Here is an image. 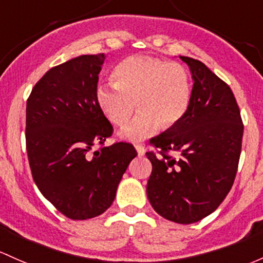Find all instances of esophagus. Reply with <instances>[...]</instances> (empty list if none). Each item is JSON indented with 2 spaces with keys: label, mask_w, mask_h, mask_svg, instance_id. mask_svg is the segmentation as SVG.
Segmentation results:
<instances>
[{
  "label": "esophagus",
  "mask_w": 263,
  "mask_h": 263,
  "mask_svg": "<svg viewBox=\"0 0 263 263\" xmlns=\"http://www.w3.org/2000/svg\"><path fill=\"white\" fill-rule=\"evenodd\" d=\"M135 147H136V151L137 154H139V156H143V155H145V148H143L142 145H136Z\"/></svg>",
  "instance_id": "esophagus-1"
}]
</instances>
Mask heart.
<instances>
[{
    "label": "heart",
    "mask_w": 263,
    "mask_h": 263,
    "mask_svg": "<svg viewBox=\"0 0 263 263\" xmlns=\"http://www.w3.org/2000/svg\"><path fill=\"white\" fill-rule=\"evenodd\" d=\"M115 84L98 85L96 102L112 123L124 126L140 108L121 136L132 141L146 139L162 126L170 128L184 118L190 103V79L179 63L151 57H129L112 73Z\"/></svg>",
    "instance_id": "b5f03b06"
}]
</instances>
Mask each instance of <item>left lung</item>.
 Segmentation results:
<instances>
[{"instance_id": "obj_1", "label": "left lung", "mask_w": 263, "mask_h": 263, "mask_svg": "<svg viewBox=\"0 0 263 263\" xmlns=\"http://www.w3.org/2000/svg\"><path fill=\"white\" fill-rule=\"evenodd\" d=\"M192 71L190 103L184 118L154 137L159 148L146 156L153 164L147 198L155 212L179 224L205 218L233 185L242 147L241 112L229 85L205 64L180 57ZM176 152V159L168 153Z\"/></svg>"}]
</instances>
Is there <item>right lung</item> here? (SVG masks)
<instances>
[{
    "label": "right lung",
    "instance_id": "add662e5",
    "mask_svg": "<svg viewBox=\"0 0 263 263\" xmlns=\"http://www.w3.org/2000/svg\"><path fill=\"white\" fill-rule=\"evenodd\" d=\"M104 54L81 55L54 66L26 103V150L35 184L65 217L90 219L112 205L128 164L131 143L99 151L113 127L98 108L96 89Z\"/></svg>",
    "mask_w": 263,
    "mask_h": 263
}]
</instances>
